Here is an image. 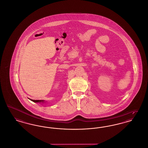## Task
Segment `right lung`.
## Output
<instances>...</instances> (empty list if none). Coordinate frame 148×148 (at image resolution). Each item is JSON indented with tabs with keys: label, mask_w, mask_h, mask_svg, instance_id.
I'll use <instances>...</instances> for the list:
<instances>
[{
	"label": "right lung",
	"mask_w": 148,
	"mask_h": 148,
	"mask_svg": "<svg viewBox=\"0 0 148 148\" xmlns=\"http://www.w3.org/2000/svg\"><path fill=\"white\" fill-rule=\"evenodd\" d=\"M30 100L32 101H33V102H35V103H42V104L46 102V101H45V100H31V99H30Z\"/></svg>",
	"instance_id": "1"
}]
</instances>
